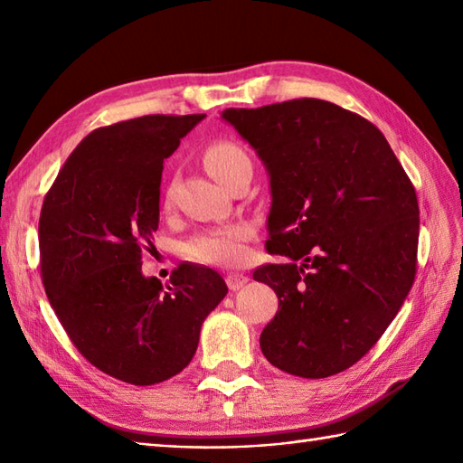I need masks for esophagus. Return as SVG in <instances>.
Instances as JSON below:
<instances>
[{"label": "esophagus", "mask_w": 463, "mask_h": 463, "mask_svg": "<svg viewBox=\"0 0 463 463\" xmlns=\"http://www.w3.org/2000/svg\"><path fill=\"white\" fill-rule=\"evenodd\" d=\"M247 282H249V277L244 272H229V274H226V284H229V288L232 292L241 290Z\"/></svg>", "instance_id": "obj_1"}]
</instances>
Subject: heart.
<instances>
[{"mask_svg": "<svg viewBox=\"0 0 463 463\" xmlns=\"http://www.w3.org/2000/svg\"><path fill=\"white\" fill-rule=\"evenodd\" d=\"M204 165L219 183H226L242 166H250V156L241 145L216 141L204 151ZM171 196V191H169ZM252 237L249 222H232L196 234L186 244V254L193 260L206 264H232L244 254V242Z\"/></svg>", "mask_w": 463, "mask_h": 463, "instance_id": "b5f03b06", "label": "heart"}]
</instances>
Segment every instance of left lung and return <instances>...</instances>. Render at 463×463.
Here are the masks:
<instances>
[{"label":"left lung","instance_id":"8db88e82","mask_svg":"<svg viewBox=\"0 0 463 463\" xmlns=\"http://www.w3.org/2000/svg\"><path fill=\"white\" fill-rule=\"evenodd\" d=\"M221 117L267 166V250L287 259L252 274L279 297L260 334L264 358L300 378L350 368L414 284V184L378 127L334 103L292 99Z\"/></svg>","mask_w":463,"mask_h":463}]
</instances>
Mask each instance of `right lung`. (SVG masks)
Returning a JSON list of instances; mask_svg holds the SVG:
<instances>
[{
    "label": "right lung",
    "mask_w": 463,
    "mask_h": 463,
    "mask_svg": "<svg viewBox=\"0 0 463 463\" xmlns=\"http://www.w3.org/2000/svg\"><path fill=\"white\" fill-rule=\"evenodd\" d=\"M204 115H145L75 146L39 216L42 279L75 348L95 368L151 386L189 366L204 318L226 297L219 272L181 264L163 287L143 252L159 229L163 161Z\"/></svg>",
    "instance_id": "add662e5"
}]
</instances>
